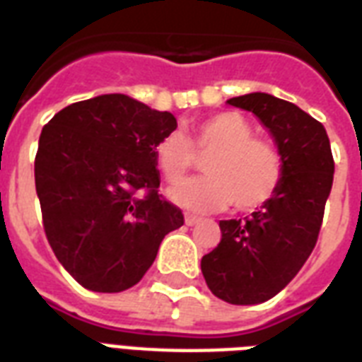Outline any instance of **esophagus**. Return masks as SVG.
<instances>
[{
    "label": "esophagus",
    "instance_id": "1",
    "mask_svg": "<svg viewBox=\"0 0 362 362\" xmlns=\"http://www.w3.org/2000/svg\"><path fill=\"white\" fill-rule=\"evenodd\" d=\"M199 221H201V218H199V216H195V214H186V226H197Z\"/></svg>",
    "mask_w": 362,
    "mask_h": 362
}]
</instances>
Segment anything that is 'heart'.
<instances>
[{
    "label": "heart",
    "instance_id": "b5f03b06",
    "mask_svg": "<svg viewBox=\"0 0 362 362\" xmlns=\"http://www.w3.org/2000/svg\"><path fill=\"white\" fill-rule=\"evenodd\" d=\"M206 176L193 178L170 189L173 203L192 212H218L235 203L250 212L274 197L284 176L280 152L270 142L253 136V127L237 112H220L199 122L187 139L170 131L153 148L159 173L170 184L180 182L209 156Z\"/></svg>",
    "mask_w": 362,
    "mask_h": 362
}]
</instances>
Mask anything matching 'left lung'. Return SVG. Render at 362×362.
<instances>
[{
	"mask_svg": "<svg viewBox=\"0 0 362 362\" xmlns=\"http://www.w3.org/2000/svg\"><path fill=\"white\" fill-rule=\"evenodd\" d=\"M250 110L272 133L284 161L278 192L244 220L220 221V244L201 259L206 286L229 304H259L303 269L320 237L334 159L321 122L269 93L227 101Z\"/></svg>",
	"mask_w": 362,
	"mask_h": 362,
	"instance_id": "1",
	"label": "left lung"
}]
</instances>
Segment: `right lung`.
Wrapping results in <instances>:
<instances>
[{"label": "right lung", "instance_id": "right-lung-1", "mask_svg": "<svg viewBox=\"0 0 362 362\" xmlns=\"http://www.w3.org/2000/svg\"><path fill=\"white\" fill-rule=\"evenodd\" d=\"M170 112L109 93L54 115L41 131L35 189L54 255L82 287L120 293L142 280L182 210L159 195L153 148Z\"/></svg>", "mask_w": 362, "mask_h": 362}]
</instances>
